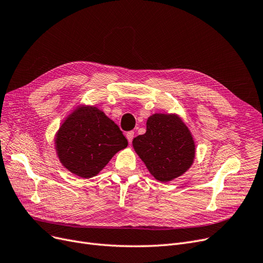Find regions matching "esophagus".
<instances>
[{"mask_svg":"<svg viewBox=\"0 0 263 263\" xmlns=\"http://www.w3.org/2000/svg\"><path fill=\"white\" fill-rule=\"evenodd\" d=\"M125 136H127V139H128L129 143L131 144V143H132V140H133V138H134V132H133V131H130V132H128L127 134H125Z\"/></svg>","mask_w":263,"mask_h":263,"instance_id":"esophagus-1","label":"esophagus"}]
</instances>
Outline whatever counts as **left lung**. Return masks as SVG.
<instances>
[{
	"instance_id": "obj_1",
	"label": "left lung",
	"mask_w": 263,
	"mask_h": 263,
	"mask_svg": "<svg viewBox=\"0 0 263 263\" xmlns=\"http://www.w3.org/2000/svg\"><path fill=\"white\" fill-rule=\"evenodd\" d=\"M146 133L134 138V149L151 174L162 182L184 174L196 156V145L187 125L178 116L154 114Z\"/></svg>"
}]
</instances>
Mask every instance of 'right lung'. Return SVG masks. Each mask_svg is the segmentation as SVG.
<instances>
[{
    "instance_id": "1",
    "label": "right lung",
    "mask_w": 263,
    "mask_h": 263,
    "mask_svg": "<svg viewBox=\"0 0 263 263\" xmlns=\"http://www.w3.org/2000/svg\"><path fill=\"white\" fill-rule=\"evenodd\" d=\"M61 163L77 176H96L128 141L118 125L95 106L76 108L55 135Z\"/></svg>"
}]
</instances>
